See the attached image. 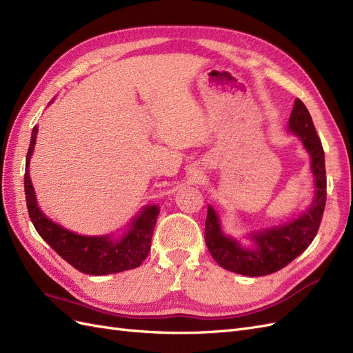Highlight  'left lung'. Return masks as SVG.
<instances>
[{"instance_id":"obj_1","label":"left lung","mask_w":353,"mask_h":353,"mask_svg":"<svg viewBox=\"0 0 353 353\" xmlns=\"http://www.w3.org/2000/svg\"><path fill=\"white\" fill-rule=\"evenodd\" d=\"M288 130L301 138L311 156V169L316 188L312 205L292 222L261 232H253L250 236L253 248H243L237 240L227 237L221 230L216 212L212 206H208L205 228L206 245L212 258L222 268L231 272L248 276H262L280 271L303 253L316 236L325 209V159L312 117L306 105L299 99L294 101L290 121H288Z\"/></svg>"}]
</instances>
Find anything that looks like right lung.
Instances as JSON below:
<instances>
[{"mask_svg":"<svg viewBox=\"0 0 353 353\" xmlns=\"http://www.w3.org/2000/svg\"><path fill=\"white\" fill-rule=\"evenodd\" d=\"M37 134L38 126H34L26 154L25 194L30 221L39 236L73 268L85 274H116L140 266L150 252L159 208L156 205L144 206L119 239H113L110 234L99 237L79 236L60 227L59 223L48 219L38 208L35 191L29 176V162L35 148Z\"/></svg>","mask_w":353,"mask_h":353,"instance_id":"1","label":"right lung"}]
</instances>
